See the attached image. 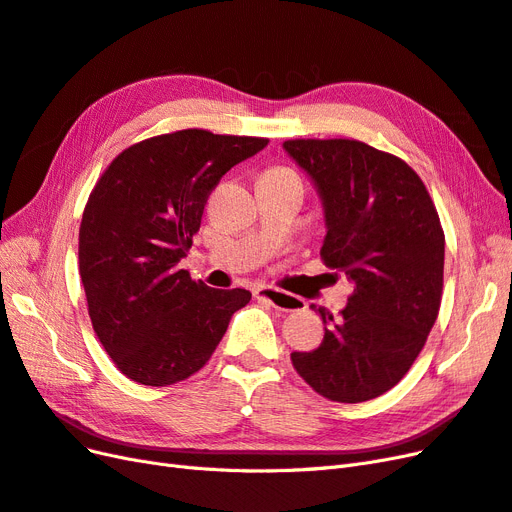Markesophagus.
<instances>
[{
	"label": "esophagus",
	"mask_w": 512,
	"mask_h": 512,
	"mask_svg": "<svg viewBox=\"0 0 512 512\" xmlns=\"http://www.w3.org/2000/svg\"><path fill=\"white\" fill-rule=\"evenodd\" d=\"M254 297L265 299L273 307L284 309V312H299V309L305 307V301L301 297H294V294H288V292H284L280 288H273V286H258L254 290Z\"/></svg>",
	"instance_id": "obj_1"
}]
</instances>
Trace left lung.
<instances>
[{
	"label": "left lung",
	"instance_id": "1",
	"mask_svg": "<svg viewBox=\"0 0 512 512\" xmlns=\"http://www.w3.org/2000/svg\"><path fill=\"white\" fill-rule=\"evenodd\" d=\"M312 179L327 235L320 256L354 286L337 318L322 316L324 339L292 352L299 376L322 397L359 404L404 378L438 318L444 232L425 183L391 153L361 141H286Z\"/></svg>",
	"mask_w": 512,
	"mask_h": 512
}]
</instances>
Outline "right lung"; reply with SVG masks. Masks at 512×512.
I'll use <instances>...</instances> for the list:
<instances>
[{"label":"right lung","instance_id":"add662e5","mask_svg":"<svg viewBox=\"0 0 512 512\" xmlns=\"http://www.w3.org/2000/svg\"><path fill=\"white\" fill-rule=\"evenodd\" d=\"M267 138L179 130L121 151L91 192L79 232L89 318L121 374L166 386L196 374L250 290L209 288L179 269L211 190Z\"/></svg>","mask_w":512,"mask_h":512}]
</instances>
